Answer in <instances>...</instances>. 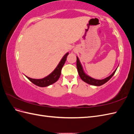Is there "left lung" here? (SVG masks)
I'll list each match as a JSON object with an SVG mask.
<instances>
[{"instance_id":"obj_1","label":"left lung","mask_w":134,"mask_h":134,"mask_svg":"<svg viewBox=\"0 0 134 134\" xmlns=\"http://www.w3.org/2000/svg\"><path fill=\"white\" fill-rule=\"evenodd\" d=\"M76 67H77V70H78L79 76L80 77V78L82 79V80H83L84 82H86L89 84L92 85V86H102V85L104 84V83H106L107 82H108V81L113 76V75L115 74V72L117 70L116 69L113 71V73L110 76L107 77L106 78L102 79V80H98V79H95L94 78H92L91 76L87 75L86 73H85L83 69L82 65H81L80 61L77 56H76Z\"/></svg>"}]
</instances>
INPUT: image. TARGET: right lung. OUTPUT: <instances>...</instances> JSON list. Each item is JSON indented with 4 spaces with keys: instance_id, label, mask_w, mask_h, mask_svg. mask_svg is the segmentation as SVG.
I'll list each match as a JSON object with an SVG mask.
<instances>
[{
    "instance_id": "right-lung-1",
    "label": "right lung",
    "mask_w": 134,
    "mask_h": 134,
    "mask_svg": "<svg viewBox=\"0 0 134 134\" xmlns=\"http://www.w3.org/2000/svg\"><path fill=\"white\" fill-rule=\"evenodd\" d=\"M68 54L69 53L68 52V53H66L65 55L63 56L62 59L61 60L57 67L55 68V69L52 71L50 74H49L46 77H44V78L36 79H32V78H29V77L28 76H26V77L31 81L32 83H34V84L36 85V86H37L38 87H45L50 86V85L54 84L60 78L62 68L63 67L65 63L66 62V58Z\"/></svg>"
}]
</instances>
